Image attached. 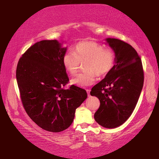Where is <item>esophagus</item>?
Listing matches in <instances>:
<instances>
[{"instance_id":"obj_1","label":"esophagus","mask_w":159,"mask_h":159,"mask_svg":"<svg viewBox=\"0 0 159 159\" xmlns=\"http://www.w3.org/2000/svg\"><path fill=\"white\" fill-rule=\"evenodd\" d=\"M86 91H87V93L88 96H90V89H86Z\"/></svg>"}]
</instances>
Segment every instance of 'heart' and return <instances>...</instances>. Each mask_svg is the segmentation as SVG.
I'll return each instance as SVG.
<instances>
[{
	"instance_id": "heart-1",
	"label": "heart",
	"mask_w": 159,
	"mask_h": 159,
	"mask_svg": "<svg viewBox=\"0 0 159 159\" xmlns=\"http://www.w3.org/2000/svg\"><path fill=\"white\" fill-rule=\"evenodd\" d=\"M114 52L94 42H81L77 44L73 52H68L63 56L62 63L67 72L71 75H75L80 69V63H84L86 70L71 80L72 84L80 88L92 85L96 77L106 75L115 64Z\"/></svg>"
}]
</instances>
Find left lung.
<instances>
[{"mask_svg": "<svg viewBox=\"0 0 159 159\" xmlns=\"http://www.w3.org/2000/svg\"><path fill=\"white\" fill-rule=\"evenodd\" d=\"M106 41L115 52V65L90 94L100 102L94 114L96 122L113 129L125 122L135 108L143 89L144 71L141 57L131 45L116 38Z\"/></svg>", "mask_w": 159, "mask_h": 159, "instance_id": "1", "label": "left lung"}]
</instances>
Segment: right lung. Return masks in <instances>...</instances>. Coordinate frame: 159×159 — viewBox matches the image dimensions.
<instances>
[{
  "instance_id": "right-lung-1",
  "label": "right lung",
  "mask_w": 159,
  "mask_h": 159,
  "mask_svg": "<svg viewBox=\"0 0 159 159\" xmlns=\"http://www.w3.org/2000/svg\"><path fill=\"white\" fill-rule=\"evenodd\" d=\"M67 48L56 40H42L30 47L18 61L16 80L26 112L46 131L57 133L68 129L74 121L75 109L88 95L69 82L62 63Z\"/></svg>"
}]
</instances>
